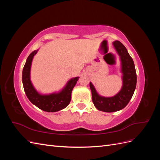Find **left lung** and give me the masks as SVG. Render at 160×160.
Segmentation results:
<instances>
[{
	"label": "left lung",
	"instance_id": "obj_1",
	"mask_svg": "<svg viewBox=\"0 0 160 160\" xmlns=\"http://www.w3.org/2000/svg\"><path fill=\"white\" fill-rule=\"evenodd\" d=\"M113 45L119 57L121 62L122 88L113 97H104L98 93L91 82L89 83L92 101L95 107L104 112H114L123 109L132 99L137 83V75L134 62L127 49L118 41H114Z\"/></svg>",
	"mask_w": 160,
	"mask_h": 160
}]
</instances>
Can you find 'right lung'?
<instances>
[{
  "label": "right lung",
  "mask_w": 160,
  "mask_h": 160,
  "mask_svg": "<svg viewBox=\"0 0 160 160\" xmlns=\"http://www.w3.org/2000/svg\"><path fill=\"white\" fill-rule=\"evenodd\" d=\"M38 49L32 52L27 59L23 67L22 81L24 90L31 102L40 109L47 112H57L67 108L71 99V93L79 77L69 79L60 91L51 93L42 94L34 87L31 80V69L33 57Z\"/></svg>",
  "instance_id": "1"
}]
</instances>
